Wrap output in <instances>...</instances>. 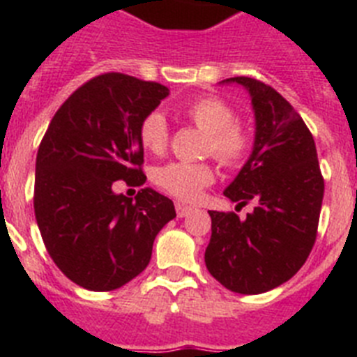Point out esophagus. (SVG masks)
I'll list each match as a JSON object with an SVG mask.
<instances>
[{"mask_svg": "<svg viewBox=\"0 0 357 357\" xmlns=\"http://www.w3.org/2000/svg\"><path fill=\"white\" fill-rule=\"evenodd\" d=\"M175 209H176V216H178V218H185V216H189V214L193 213V207L184 206V204H176Z\"/></svg>", "mask_w": 357, "mask_h": 357, "instance_id": "1", "label": "esophagus"}]
</instances>
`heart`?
I'll list each match as a JSON object with an SVG mask.
<instances>
[{
  "label": "heart",
  "instance_id": "heart-1",
  "mask_svg": "<svg viewBox=\"0 0 357 357\" xmlns=\"http://www.w3.org/2000/svg\"><path fill=\"white\" fill-rule=\"evenodd\" d=\"M182 114L206 134V151L222 164H236L247 155V130L234 123V112L220 98H202L189 103ZM168 123L160 112H150L139 125V141L151 153H162L168 146ZM153 181L166 193L191 202L202 189L214 182V172L206 162H168L155 169Z\"/></svg>",
  "mask_w": 357,
  "mask_h": 357
}]
</instances>
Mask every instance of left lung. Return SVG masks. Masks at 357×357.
<instances>
[{
  "label": "left lung",
  "instance_id": "8db88e82",
  "mask_svg": "<svg viewBox=\"0 0 357 357\" xmlns=\"http://www.w3.org/2000/svg\"><path fill=\"white\" fill-rule=\"evenodd\" d=\"M247 91L254 110V146L223 195L254 211H209L206 266L227 289L259 295L284 284L307 259L317 239L324 178L305 123L270 85L248 77L220 82Z\"/></svg>",
  "mask_w": 357,
  "mask_h": 357
}]
</instances>
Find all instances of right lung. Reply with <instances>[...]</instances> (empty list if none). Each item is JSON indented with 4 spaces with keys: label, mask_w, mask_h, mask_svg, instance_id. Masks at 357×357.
<instances>
[{
    "label": "right lung",
    "mask_w": 357,
    "mask_h": 357,
    "mask_svg": "<svg viewBox=\"0 0 357 357\" xmlns=\"http://www.w3.org/2000/svg\"><path fill=\"white\" fill-rule=\"evenodd\" d=\"M166 85L107 73L62 103L36 160L37 227L61 272L91 291H112L148 266L151 247L176 216L168 197L143 188L114 193L116 181L143 185L139 125L168 96Z\"/></svg>",
    "instance_id": "add662e5"
}]
</instances>
